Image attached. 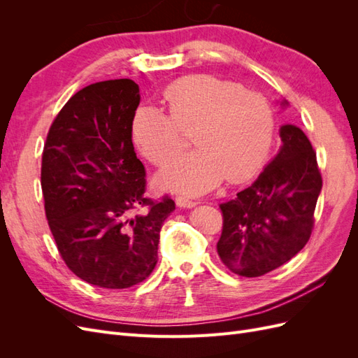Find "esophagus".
<instances>
[{"mask_svg":"<svg viewBox=\"0 0 358 358\" xmlns=\"http://www.w3.org/2000/svg\"><path fill=\"white\" fill-rule=\"evenodd\" d=\"M199 201L192 200V199H188V197H178L176 199V204L179 206V208H194Z\"/></svg>","mask_w":358,"mask_h":358,"instance_id":"obj_1","label":"esophagus"}]
</instances>
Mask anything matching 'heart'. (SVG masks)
Here are the masks:
<instances>
[{
    "label": "heart",
    "instance_id": "b5f03b06",
    "mask_svg": "<svg viewBox=\"0 0 358 358\" xmlns=\"http://www.w3.org/2000/svg\"><path fill=\"white\" fill-rule=\"evenodd\" d=\"M167 113L140 107L133 117L136 146L150 162L164 164L183 148V133L199 149L162 170L166 189L200 194L225 179H248L263 164L273 142V109L262 94L209 74L187 76L162 92Z\"/></svg>",
    "mask_w": 358,
    "mask_h": 358
}]
</instances>
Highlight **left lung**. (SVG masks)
I'll use <instances>...</instances> for the list:
<instances>
[{"mask_svg": "<svg viewBox=\"0 0 358 358\" xmlns=\"http://www.w3.org/2000/svg\"><path fill=\"white\" fill-rule=\"evenodd\" d=\"M287 104V103H284ZM282 146L251 187L220 204L222 233L216 249L233 273L263 276L308 243L322 188L317 152L294 125L280 127Z\"/></svg>", "mask_w": 358, "mask_h": 358, "instance_id": "1", "label": "left lung"}]
</instances>
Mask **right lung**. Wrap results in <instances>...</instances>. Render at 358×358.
<instances>
[{"label":"right lung","instance_id":"add662e5","mask_svg":"<svg viewBox=\"0 0 358 358\" xmlns=\"http://www.w3.org/2000/svg\"><path fill=\"white\" fill-rule=\"evenodd\" d=\"M140 103L129 79L76 92L49 128L41 157L45 212L58 252L85 282L133 287L152 273L169 196H146V170L131 125Z\"/></svg>","mask_w":358,"mask_h":358}]
</instances>
